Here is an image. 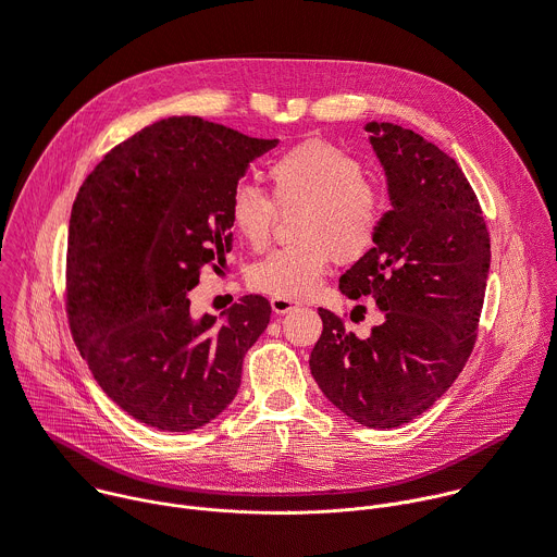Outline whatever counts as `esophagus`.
I'll return each mask as SVG.
<instances>
[{"mask_svg":"<svg viewBox=\"0 0 557 557\" xmlns=\"http://www.w3.org/2000/svg\"><path fill=\"white\" fill-rule=\"evenodd\" d=\"M270 305H272V311H274L276 315H285V313H289V311H294V309L298 307L294 300H289V298H278V296H274V298L270 300Z\"/></svg>","mask_w":557,"mask_h":557,"instance_id":"obj_1","label":"esophagus"}]
</instances>
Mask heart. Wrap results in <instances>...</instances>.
Segmentation results:
<instances>
[{"label": "heart", "mask_w": 557, "mask_h": 557, "mask_svg": "<svg viewBox=\"0 0 557 557\" xmlns=\"http://www.w3.org/2000/svg\"><path fill=\"white\" fill-rule=\"evenodd\" d=\"M272 196L255 185H237L228 215L237 235L252 248H263L278 209L300 207L294 220L298 242L272 250L252 263V289L300 300L320 283L333 257L352 263L366 257L379 237L383 198L366 181L359 159L324 139H307L283 152L270 165Z\"/></svg>", "instance_id": "1"}]
</instances>
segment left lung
<instances>
[{"instance_id": "1", "label": "left lung", "mask_w": 557, "mask_h": 557, "mask_svg": "<svg viewBox=\"0 0 557 557\" xmlns=\"http://www.w3.org/2000/svg\"><path fill=\"white\" fill-rule=\"evenodd\" d=\"M392 209L374 248L339 278L348 298L372 296L383 322L357 337L326 309L309 359L324 396L370 429L426 411L466 366L485 296L490 235L459 165L413 131L366 124ZM361 307V305H359ZM357 307V309H359Z\"/></svg>"}]
</instances>
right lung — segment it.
Masks as SVG:
<instances>
[{
  "label": "right lung",
  "instance_id": "1",
  "mask_svg": "<svg viewBox=\"0 0 557 557\" xmlns=\"http://www.w3.org/2000/svg\"><path fill=\"white\" fill-rule=\"evenodd\" d=\"M276 144L200 117L161 120L115 146L74 200L72 335L98 385L139 422L194 431L239 389L270 302L244 296L218 324L211 313L191 318L189 292L202 268L226 261L231 196Z\"/></svg>",
  "mask_w": 557,
  "mask_h": 557
}]
</instances>
